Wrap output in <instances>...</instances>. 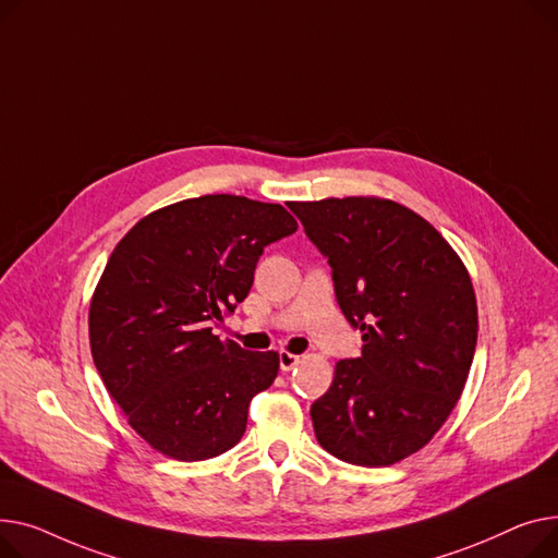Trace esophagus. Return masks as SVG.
<instances>
[{"label":"esophagus","instance_id":"obj_1","mask_svg":"<svg viewBox=\"0 0 558 558\" xmlns=\"http://www.w3.org/2000/svg\"><path fill=\"white\" fill-rule=\"evenodd\" d=\"M300 360H302V355H294V353L281 351V353H279V367H281V372H290L292 367L300 365Z\"/></svg>","mask_w":558,"mask_h":558}]
</instances>
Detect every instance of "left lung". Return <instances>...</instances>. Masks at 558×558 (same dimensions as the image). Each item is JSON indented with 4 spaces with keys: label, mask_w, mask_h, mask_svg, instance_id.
<instances>
[{
    "label": "left lung",
    "mask_w": 558,
    "mask_h": 558,
    "mask_svg": "<svg viewBox=\"0 0 558 558\" xmlns=\"http://www.w3.org/2000/svg\"><path fill=\"white\" fill-rule=\"evenodd\" d=\"M288 207L329 258L338 306L365 342L311 405L315 437L342 462L397 464L435 437L462 397L477 344L471 277L437 229L399 203Z\"/></svg>",
    "instance_id": "obj_1"
}]
</instances>
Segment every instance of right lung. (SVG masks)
<instances>
[{"label": "right lung", "instance_id": "add662e5", "mask_svg": "<svg viewBox=\"0 0 558 558\" xmlns=\"http://www.w3.org/2000/svg\"><path fill=\"white\" fill-rule=\"evenodd\" d=\"M298 232L281 207L201 195L142 218L114 247L89 306L94 365L133 430L180 462L236 446L275 351L214 336L247 298L264 247Z\"/></svg>", "mask_w": 558, "mask_h": 558}]
</instances>
